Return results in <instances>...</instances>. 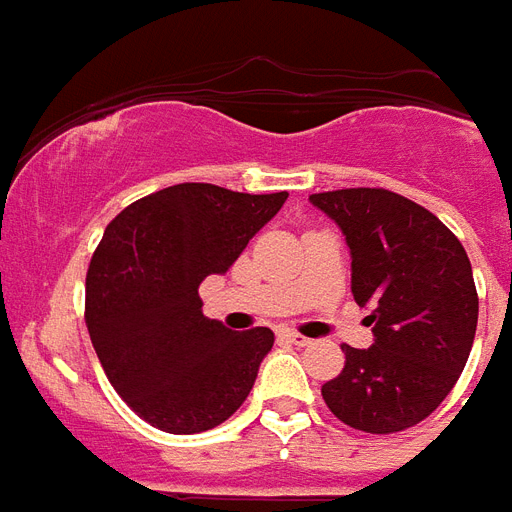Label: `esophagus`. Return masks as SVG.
I'll list each match as a JSON object with an SVG mask.
<instances>
[{"label": "esophagus", "mask_w": 512, "mask_h": 512, "mask_svg": "<svg viewBox=\"0 0 512 512\" xmlns=\"http://www.w3.org/2000/svg\"><path fill=\"white\" fill-rule=\"evenodd\" d=\"M282 338V341H290V343H296V346H309V338H306V335H301V333H296V330H288V327H285V330H280V333H277Z\"/></svg>", "instance_id": "34e87169"}]
</instances>
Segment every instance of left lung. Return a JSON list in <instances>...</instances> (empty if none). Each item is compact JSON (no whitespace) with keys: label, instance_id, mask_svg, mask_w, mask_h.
<instances>
[{"label":"left lung","instance_id":"8db88e82","mask_svg":"<svg viewBox=\"0 0 512 512\" xmlns=\"http://www.w3.org/2000/svg\"><path fill=\"white\" fill-rule=\"evenodd\" d=\"M351 248V293L375 343H343L346 365L322 386L341 423L365 433L418 425L455 388L476 338L478 293L468 253L428 208L383 187L314 192Z\"/></svg>","mask_w":512,"mask_h":512}]
</instances>
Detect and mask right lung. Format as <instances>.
<instances>
[{"instance_id":"1","label":"right lung","mask_w":512,"mask_h":512,"mask_svg":"<svg viewBox=\"0 0 512 512\" xmlns=\"http://www.w3.org/2000/svg\"><path fill=\"white\" fill-rule=\"evenodd\" d=\"M285 198L185 182L134 200L105 227L84 320L102 370L145 423L208 431L251 394L275 333H232L203 317L198 285L227 272Z\"/></svg>"}]
</instances>
